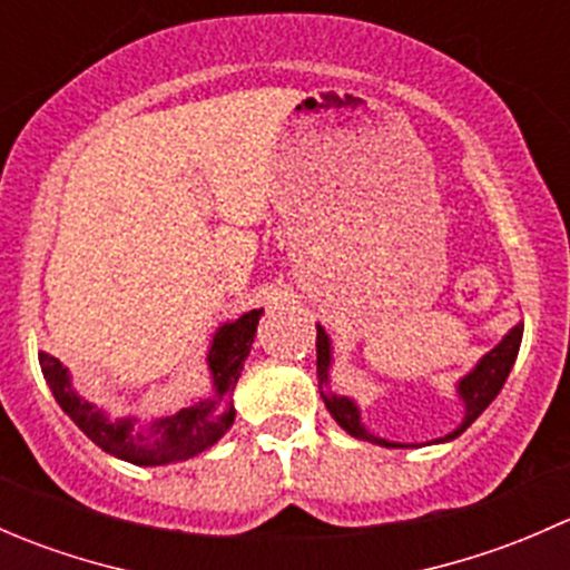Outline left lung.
Instances as JSON below:
<instances>
[{
	"instance_id": "left-lung-1",
	"label": "left lung",
	"mask_w": 570,
	"mask_h": 570,
	"mask_svg": "<svg viewBox=\"0 0 570 570\" xmlns=\"http://www.w3.org/2000/svg\"><path fill=\"white\" fill-rule=\"evenodd\" d=\"M521 336H524V322H515L508 333L502 336V342L497 344L493 350H488L474 366L458 381L455 392L458 400L463 402V419L452 433L441 435V439L428 441V444H446V441L458 439L493 400L497 394L502 392L504 381H508L510 370L515 364V355H519L521 347ZM331 366H333V342L327 336V331L322 325H317V381H320V394L325 407L331 411V416L336 419L338 428L347 430L353 439L361 441H370V444L377 446H389V450H405V446H419V444H396V441H386L381 435L370 433L361 422V407L353 396L347 394H338L331 389Z\"/></svg>"
}]
</instances>
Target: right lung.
I'll return each mask as SVG.
<instances>
[{
	"instance_id": "right-lung-1",
	"label": "right lung",
	"mask_w": 570,
	"mask_h": 570,
	"mask_svg": "<svg viewBox=\"0 0 570 570\" xmlns=\"http://www.w3.org/2000/svg\"><path fill=\"white\" fill-rule=\"evenodd\" d=\"M262 314L264 308H253L243 317L223 322L212 333L209 350H206V366H209L212 381L209 394L187 402L178 411L148 419V422H140L135 413L109 416L105 407L85 400L73 389L71 372L55 355L38 353L40 372H43L57 405L107 455L135 465L181 463L215 446L234 424L237 411H234L232 394L237 389L239 375H243L245 358L250 355V344L256 338V325Z\"/></svg>"
}]
</instances>
